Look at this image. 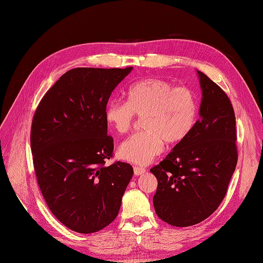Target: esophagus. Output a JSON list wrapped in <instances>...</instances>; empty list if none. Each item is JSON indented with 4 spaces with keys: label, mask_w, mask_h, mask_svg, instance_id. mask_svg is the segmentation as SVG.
I'll use <instances>...</instances> for the list:
<instances>
[{
    "label": "esophagus",
    "mask_w": 263,
    "mask_h": 263,
    "mask_svg": "<svg viewBox=\"0 0 263 263\" xmlns=\"http://www.w3.org/2000/svg\"><path fill=\"white\" fill-rule=\"evenodd\" d=\"M133 170H134V175L135 176H140V175H142L146 172V170L144 167H140V166H134Z\"/></svg>",
    "instance_id": "1"
}]
</instances>
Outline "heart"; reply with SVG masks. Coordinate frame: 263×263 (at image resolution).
Wrapping results in <instances>:
<instances>
[{"label": "heart", "mask_w": 263, "mask_h": 263, "mask_svg": "<svg viewBox=\"0 0 263 263\" xmlns=\"http://www.w3.org/2000/svg\"><path fill=\"white\" fill-rule=\"evenodd\" d=\"M198 106L186 87H174L161 79H145L127 90V101H109L104 110L107 126L118 134L131 129L135 116L143 117L144 131L130 136L118 148V157L136 165H147L164 147L183 142L194 129Z\"/></svg>", "instance_id": "b5f03b06"}]
</instances>
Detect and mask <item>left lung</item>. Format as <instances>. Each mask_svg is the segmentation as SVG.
I'll return each mask as SVG.
<instances>
[{
    "instance_id": "1",
    "label": "left lung",
    "mask_w": 263,
    "mask_h": 263,
    "mask_svg": "<svg viewBox=\"0 0 263 263\" xmlns=\"http://www.w3.org/2000/svg\"><path fill=\"white\" fill-rule=\"evenodd\" d=\"M202 98L194 129L150 172L158 179L157 215L187 227L209 217L223 201L238 162L236 116L225 91L197 70Z\"/></svg>"
}]
</instances>
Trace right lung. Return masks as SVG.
<instances>
[{
    "mask_svg": "<svg viewBox=\"0 0 263 263\" xmlns=\"http://www.w3.org/2000/svg\"><path fill=\"white\" fill-rule=\"evenodd\" d=\"M132 70L74 68L39 102L31 149L38 185L49 209L66 227L97 232L118 215L131 178L130 164L115 162L104 110L115 87Z\"/></svg>",
    "mask_w": 263,
    "mask_h": 263,
    "instance_id": "1",
    "label": "right lung"
}]
</instances>
